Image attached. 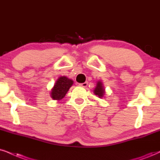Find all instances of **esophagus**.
Masks as SVG:
<instances>
[{
	"label": "esophagus",
	"instance_id": "esophagus-1",
	"mask_svg": "<svg viewBox=\"0 0 160 160\" xmlns=\"http://www.w3.org/2000/svg\"><path fill=\"white\" fill-rule=\"evenodd\" d=\"M87 85H88V82H82V83H79V86H82V87H86Z\"/></svg>",
	"mask_w": 160,
	"mask_h": 160
}]
</instances>
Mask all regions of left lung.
<instances>
[{
    "instance_id": "left-lung-1",
    "label": "left lung",
    "mask_w": 160,
    "mask_h": 160,
    "mask_svg": "<svg viewBox=\"0 0 160 160\" xmlns=\"http://www.w3.org/2000/svg\"><path fill=\"white\" fill-rule=\"evenodd\" d=\"M94 92L95 94L98 95L99 98H102V97H103V95L105 94V89L103 88V86H102V82L100 81L98 82L96 88H95L94 90Z\"/></svg>"
}]
</instances>
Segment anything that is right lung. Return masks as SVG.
<instances>
[{"instance_id": "obj_1", "label": "right lung", "mask_w": 160, "mask_h": 160, "mask_svg": "<svg viewBox=\"0 0 160 160\" xmlns=\"http://www.w3.org/2000/svg\"><path fill=\"white\" fill-rule=\"evenodd\" d=\"M72 84L73 81L65 76L58 78L52 90L51 97L52 99L61 100L62 98H63Z\"/></svg>"}]
</instances>
